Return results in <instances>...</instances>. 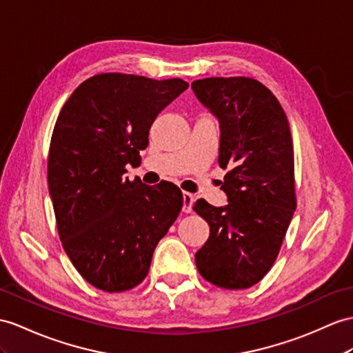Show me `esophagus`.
<instances>
[{
	"instance_id": "esophagus-1",
	"label": "esophagus",
	"mask_w": 353,
	"mask_h": 353,
	"mask_svg": "<svg viewBox=\"0 0 353 353\" xmlns=\"http://www.w3.org/2000/svg\"><path fill=\"white\" fill-rule=\"evenodd\" d=\"M193 201H194V196L192 193H188V192L183 193V212H185V214L192 212Z\"/></svg>"
}]
</instances>
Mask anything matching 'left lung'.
Listing matches in <instances>:
<instances>
[{
	"label": "left lung",
	"instance_id": "1",
	"mask_svg": "<svg viewBox=\"0 0 353 353\" xmlns=\"http://www.w3.org/2000/svg\"><path fill=\"white\" fill-rule=\"evenodd\" d=\"M194 96L220 124L219 165L228 205L197 199L193 210L210 225L196 253L201 276L223 289H247L276 262L296 208L294 145L276 96L252 77H206Z\"/></svg>",
	"mask_w": 353,
	"mask_h": 353
}]
</instances>
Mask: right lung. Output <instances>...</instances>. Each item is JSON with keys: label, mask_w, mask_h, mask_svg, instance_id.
Wrapping results in <instances>:
<instances>
[{"label": "right lung", "mask_w": 353, "mask_h": 353, "mask_svg": "<svg viewBox=\"0 0 353 353\" xmlns=\"http://www.w3.org/2000/svg\"><path fill=\"white\" fill-rule=\"evenodd\" d=\"M188 88L183 79L101 73L77 87L50 139L48 185L57 228L77 272L105 292L133 289L174 225L183 193L174 184L124 178L148 147L160 112Z\"/></svg>", "instance_id": "obj_1"}]
</instances>
